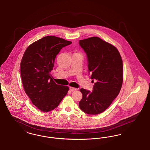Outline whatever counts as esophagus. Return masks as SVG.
Here are the masks:
<instances>
[{
	"mask_svg": "<svg viewBox=\"0 0 150 150\" xmlns=\"http://www.w3.org/2000/svg\"><path fill=\"white\" fill-rule=\"evenodd\" d=\"M69 89H70V90L71 91H75V90H77V88H74V87H69Z\"/></svg>",
	"mask_w": 150,
	"mask_h": 150,
	"instance_id": "1",
	"label": "esophagus"
}]
</instances>
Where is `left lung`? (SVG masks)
<instances>
[{
	"label": "left lung",
	"instance_id": "1",
	"mask_svg": "<svg viewBox=\"0 0 150 150\" xmlns=\"http://www.w3.org/2000/svg\"><path fill=\"white\" fill-rule=\"evenodd\" d=\"M86 53L90 78L95 82L91 92L84 88L79 102L80 109L88 115L107 110L117 97L123 81L122 60L117 49L99 37L79 40Z\"/></svg>",
	"mask_w": 150,
	"mask_h": 150
}]
</instances>
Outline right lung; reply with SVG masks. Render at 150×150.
Masks as SVG:
<instances>
[{
  "mask_svg": "<svg viewBox=\"0 0 150 150\" xmlns=\"http://www.w3.org/2000/svg\"><path fill=\"white\" fill-rule=\"evenodd\" d=\"M71 43L46 36L33 43L24 52L20 65L24 90L32 103L42 112L54 110L69 90L68 87L54 82L50 72L61 49Z\"/></svg>",
  "mask_w": 150,
  "mask_h": 150,
  "instance_id": "1",
  "label": "right lung"
}]
</instances>
